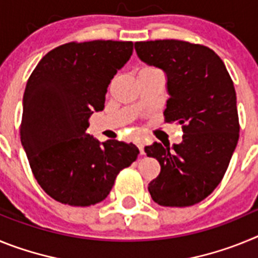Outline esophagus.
Segmentation results:
<instances>
[{
	"label": "esophagus",
	"instance_id": "obj_1",
	"mask_svg": "<svg viewBox=\"0 0 258 258\" xmlns=\"http://www.w3.org/2000/svg\"><path fill=\"white\" fill-rule=\"evenodd\" d=\"M136 143L138 146V149H140L141 155H145V141H143V138H138L136 141Z\"/></svg>",
	"mask_w": 258,
	"mask_h": 258
}]
</instances>
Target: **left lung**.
<instances>
[{
  "label": "left lung",
  "mask_w": 258,
  "mask_h": 258,
  "mask_svg": "<svg viewBox=\"0 0 258 258\" xmlns=\"http://www.w3.org/2000/svg\"><path fill=\"white\" fill-rule=\"evenodd\" d=\"M137 55L166 75V122L182 125V142L146 146L161 170L149 183L159 206L188 207L206 199L226 173L239 140L234 84L212 49L179 40L136 42Z\"/></svg>",
  "instance_id": "8db88e82"
}]
</instances>
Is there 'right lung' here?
Listing matches in <instances>:
<instances>
[{
	"label": "right lung",
	"instance_id": "right-lung-1",
	"mask_svg": "<svg viewBox=\"0 0 258 258\" xmlns=\"http://www.w3.org/2000/svg\"><path fill=\"white\" fill-rule=\"evenodd\" d=\"M132 52V41L70 42L47 52L29 76L20 141L38 184L56 202H102L140 154L133 143H101L86 133L89 117L104 108L107 88Z\"/></svg>",
	"mask_w": 258,
	"mask_h": 258
}]
</instances>
